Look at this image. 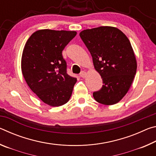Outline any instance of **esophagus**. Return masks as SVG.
Here are the masks:
<instances>
[{
	"instance_id": "1",
	"label": "esophagus",
	"mask_w": 156,
	"mask_h": 156,
	"mask_svg": "<svg viewBox=\"0 0 156 156\" xmlns=\"http://www.w3.org/2000/svg\"><path fill=\"white\" fill-rule=\"evenodd\" d=\"M87 76V73L85 72H84V71H83L80 73V76L82 78H85Z\"/></svg>"
}]
</instances>
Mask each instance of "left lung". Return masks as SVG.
<instances>
[{
	"label": "left lung",
	"instance_id": "1",
	"mask_svg": "<svg viewBox=\"0 0 156 156\" xmlns=\"http://www.w3.org/2000/svg\"><path fill=\"white\" fill-rule=\"evenodd\" d=\"M80 36L102 79V88L93 93L94 99L105 105L118 103L128 92L136 73L130 41L122 31L110 26L83 30Z\"/></svg>",
	"mask_w": 156,
	"mask_h": 156
}]
</instances>
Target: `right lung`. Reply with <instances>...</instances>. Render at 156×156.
<instances>
[{
  "mask_svg": "<svg viewBox=\"0 0 156 156\" xmlns=\"http://www.w3.org/2000/svg\"><path fill=\"white\" fill-rule=\"evenodd\" d=\"M76 34L75 31L38 30L31 34L23 49L21 69L26 83L49 106L67 103L77 81L67 73L62 54Z\"/></svg>",
  "mask_w": 156,
  "mask_h": 156,
  "instance_id": "add662e5",
  "label": "right lung"
}]
</instances>
